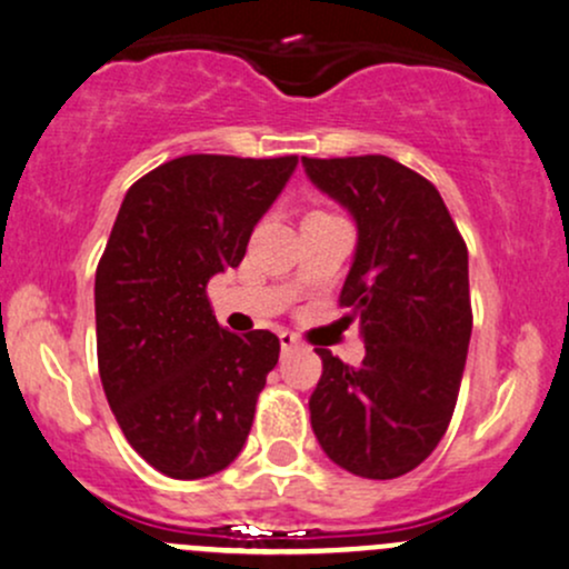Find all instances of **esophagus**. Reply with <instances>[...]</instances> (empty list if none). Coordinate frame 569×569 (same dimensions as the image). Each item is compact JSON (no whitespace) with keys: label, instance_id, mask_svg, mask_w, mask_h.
<instances>
[{"label":"esophagus","instance_id":"obj_1","mask_svg":"<svg viewBox=\"0 0 569 569\" xmlns=\"http://www.w3.org/2000/svg\"><path fill=\"white\" fill-rule=\"evenodd\" d=\"M279 345H282V352H290L292 347H298V339L292 333L282 331V333H279Z\"/></svg>","mask_w":569,"mask_h":569}]
</instances>
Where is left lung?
I'll use <instances>...</instances> for the list:
<instances>
[{
  "label": "left lung",
  "mask_w": 569,
  "mask_h": 569,
  "mask_svg": "<svg viewBox=\"0 0 569 569\" xmlns=\"http://www.w3.org/2000/svg\"><path fill=\"white\" fill-rule=\"evenodd\" d=\"M301 162L311 184L356 219L339 303L366 345L360 366L317 350L311 431L347 472L401 478L453 418L472 336L467 243L437 187L390 157Z\"/></svg>",
  "instance_id": "left-lung-1"
}]
</instances>
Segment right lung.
I'll return each instance as SVG.
<instances>
[{
    "instance_id": "right-lung-1",
    "label": "right lung",
    "mask_w": 569,
    "mask_h": 569,
    "mask_svg": "<svg viewBox=\"0 0 569 569\" xmlns=\"http://www.w3.org/2000/svg\"><path fill=\"white\" fill-rule=\"evenodd\" d=\"M296 164L187 154L127 189L97 266V363L127 442L168 478L222 472L252 429L279 339L219 326L206 284L243 260Z\"/></svg>"
}]
</instances>
